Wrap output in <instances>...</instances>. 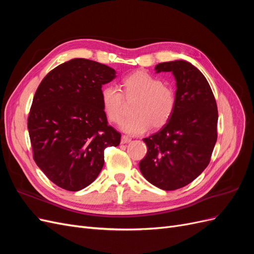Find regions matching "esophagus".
I'll list each match as a JSON object with an SVG mask.
<instances>
[{
  "instance_id": "esophagus-1",
  "label": "esophagus",
  "mask_w": 254,
  "mask_h": 254,
  "mask_svg": "<svg viewBox=\"0 0 254 254\" xmlns=\"http://www.w3.org/2000/svg\"><path fill=\"white\" fill-rule=\"evenodd\" d=\"M130 141H131V139H130V137H128V136H126V135H123L122 139H121V143L122 144H127Z\"/></svg>"
}]
</instances>
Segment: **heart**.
Instances as JSON below:
<instances>
[{
	"instance_id": "obj_1",
	"label": "heart",
	"mask_w": 254,
	"mask_h": 254,
	"mask_svg": "<svg viewBox=\"0 0 254 254\" xmlns=\"http://www.w3.org/2000/svg\"><path fill=\"white\" fill-rule=\"evenodd\" d=\"M122 87L126 98L136 97L131 107L132 115L122 124L126 133L142 134L150 126H164L172 118L176 108L175 92L155 76L143 71L135 72L123 79ZM101 101L108 120L120 124L125 111V101L121 91L113 86H106L102 89Z\"/></svg>"
}]
</instances>
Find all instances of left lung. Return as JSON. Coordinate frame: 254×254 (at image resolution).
Listing matches in <instances>:
<instances>
[{"instance_id":"obj_1","label":"left lung","mask_w":254,"mask_h":254,"mask_svg":"<svg viewBox=\"0 0 254 254\" xmlns=\"http://www.w3.org/2000/svg\"><path fill=\"white\" fill-rule=\"evenodd\" d=\"M155 70L174 75L176 108L162 129L143 139L148 149L140 171L155 187L174 190L188 186L209 165L217 141V105L209 82L190 63L168 61Z\"/></svg>"}]
</instances>
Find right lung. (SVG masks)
<instances>
[{"label":"right lung","mask_w":254,"mask_h":254,"mask_svg":"<svg viewBox=\"0 0 254 254\" xmlns=\"http://www.w3.org/2000/svg\"><path fill=\"white\" fill-rule=\"evenodd\" d=\"M115 74L108 65L74 58L52 70L36 91L27 120L34 160L61 189L87 188L102 171L105 149L121 142L101 101L103 84Z\"/></svg>","instance_id":"add662e5"}]
</instances>
